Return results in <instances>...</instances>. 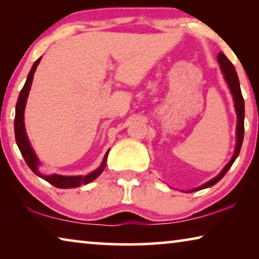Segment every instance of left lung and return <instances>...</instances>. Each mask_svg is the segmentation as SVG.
Listing matches in <instances>:
<instances>
[{"label": "left lung", "mask_w": 259, "mask_h": 259, "mask_svg": "<svg viewBox=\"0 0 259 259\" xmlns=\"http://www.w3.org/2000/svg\"><path fill=\"white\" fill-rule=\"evenodd\" d=\"M217 60L219 65H221V69L223 74H224V78L227 82V84L230 87V90L232 93V96H233V100H234V107H235V112L236 115H238V125H236V146H235V151H234V155L232 156L231 161L227 163L224 169L222 170L221 174L212 178L211 181H209L208 183L203 184L199 187L194 188V190L188 191V192H195V191H200L203 190V188L207 187H211L214 184L218 183L221 179L225 176V174L229 171L232 164L234 163V161L236 157H238L241 146H242V142H243V135H244V100L242 97V94H241V88H240V82H239V77L238 74L235 72V68L233 66V64L227 59V57L223 54V52H219V55L217 56Z\"/></svg>", "instance_id": "1"}]
</instances>
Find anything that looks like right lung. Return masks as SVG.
<instances>
[{"mask_svg": "<svg viewBox=\"0 0 259 259\" xmlns=\"http://www.w3.org/2000/svg\"><path fill=\"white\" fill-rule=\"evenodd\" d=\"M42 58V57H41ZM41 58H38L35 61L34 65L32 66V69L29 71V74L27 76V80L25 82V85L21 89L18 100H17L16 105V116H15V137L17 145L19 147V151L21 155L25 159V162L29 166V169L32 171L37 175L38 177L45 179L48 183H50L51 185H54L58 188H72V187H78L83 185V184H89L93 181H95L100 174L104 171L105 165H106V159L109 150L106 152V154L104 156V160L102 164L98 169H96L95 171L90 172L89 175H85V176H60V175H50V176H46V175H42L38 170V165H40V161H38L37 156L35 155L32 146H30L29 140L27 138V135H26L25 130V123H24V112H25V106L26 102H27V97L30 90V85H32L34 73L36 71V67L38 63H40Z\"/></svg>", "mask_w": 259, "mask_h": 259, "instance_id": "1", "label": "right lung"}]
</instances>
